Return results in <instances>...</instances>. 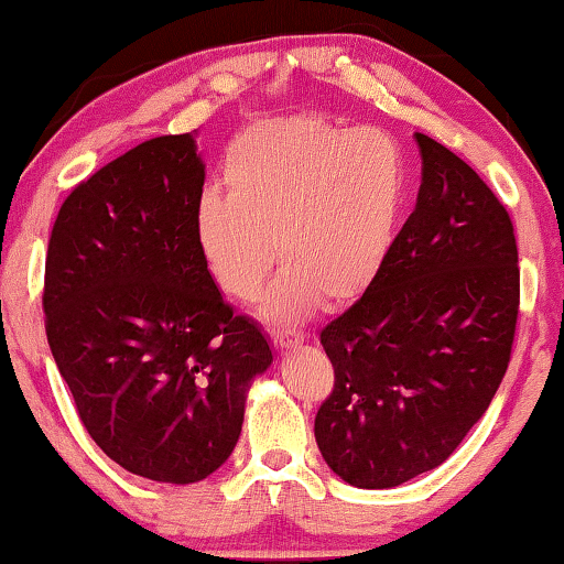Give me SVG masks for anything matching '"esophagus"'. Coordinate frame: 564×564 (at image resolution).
<instances>
[{"instance_id":"esophagus-1","label":"esophagus","mask_w":564,"mask_h":564,"mask_svg":"<svg viewBox=\"0 0 564 564\" xmlns=\"http://www.w3.org/2000/svg\"><path fill=\"white\" fill-rule=\"evenodd\" d=\"M270 337L280 350H290V348H294V345H300L302 340H305V337L294 330H270Z\"/></svg>"}]
</instances>
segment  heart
<instances>
[{"mask_svg": "<svg viewBox=\"0 0 564 564\" xmlns=\"http://www.w3.org/2000/svg\"><path fill=\"white\" fill-rule=\"evenodd\" d=\"M227 196L204 194L196 241L227 297L257 300L276 257L284 270L264 312L292 323L315 305H345L378 280L411 196L403 145L380 128L319 116L267 120L229 145Z\"/></svg>", "mask_w": 564, "mask_h": 564, "instance_id": "heart-1", "label": "heart"}]
</instances>
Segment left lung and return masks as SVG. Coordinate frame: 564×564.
I'll use <instances>...</instances> for the list:
<instances>
[{
    "label": "left lung",
    "instance_id": "obj_1",
    "mask_svg": "<svg viewBox=\"0 0 564 564\" xmlns=\"http://www.w3.org/2000/svg\"><path fill=\"white\" fill-rule=\"evenodd\" d=\"M421 188L383 272L319 343L335 383L315 415L327 466L391 489L456 452L505 378L519 315L514 224L446 145L415 133Z\"/></svg>",
    "mask_w": 564,
    "mask_h": 564
}]
</instances>
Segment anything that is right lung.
Wrapping results in <instances>:
<instances>
[{"label":"right lung","instance_id":"obj_1","mask_svg":"<svg viewBox=\"0 0 564 564\" xmlns=\"http://www.w3.org/2000/svg\"><path fill=\"white\" fill-rule=\"evenodd\" d=\"M204 163L159 135L80 181L45 259V330L85 431L153 481H202L227 462L247 383L272 362L224 302L196 241Z\"/></svg>","mask_w":564,"mask_h":564}]
</instances>
